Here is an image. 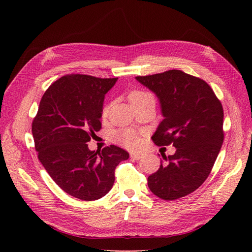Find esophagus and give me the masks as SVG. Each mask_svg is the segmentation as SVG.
I'll list each match as a JSON object with an SVG mask.
<instances>
[{
    "label": "esophagus",
    "mask_w": 252,
    "mask_h": 252,
    "mask_svg": "<svg viewBox=\"0 0 252 252\" xmlns=\"http://www.w3.org/2000/svg\"><path fill=\"white\" fill-rule=\"evenodd\" d=\"M130 157L134 159H141L143 158V155L141 154H138V152H131L130 154Z\"/></svg>",
    "instance_id": "esophagus-1"
}]
</instances>
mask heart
<instances>
[{
	"label": "heart",
	"mask_w": 252,
	"mask_h": 252,
	"mask_svg": "<svg viewBox=\"0 0 252 252\" xmlns=\"http://www.w3.org/2000/svg\"><path fill=\"white\" fill-rule=\"evenodd\" d=\"M149 97H154V96H152V94L150 93H148V91L134 89V90H131L130 93L128 94V100H129V102H130L131 105L146 100V98H149ZM109 109H110V105H106L103 108V111H102L103 118L107 117ZM117 139L122 145H124V146H126L128 148H133L139 143L138 138H136V134L131 130L119 131L118 135H117Z\"/></svg>",
	"instance_id": "heart-1"
}]
</instances>
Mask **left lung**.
I'll return each instance as SVG.
<instances>
[{
	"label": "left lung",
	"mask_w": 252,
	"mask_h": 252,
	"mask_svg": "<svg viewBox=\"0 0 252 252\" xmlns=\"http://www.w3.org/2000/svg\"><path fill=\"white\" fill-rule=\"evenodd\" d=\"M159 98L164 120L152 141L173 145L172 156L147 182L151 192L172 201L193 192L208 178L224 141L222 103L204 80L182 70L135 77Z\"/></svg>",
	"instance_id": "obj_1"
}]
</instances>
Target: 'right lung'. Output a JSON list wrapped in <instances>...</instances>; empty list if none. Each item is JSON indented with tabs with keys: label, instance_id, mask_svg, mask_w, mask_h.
<instances>
[{
	"label": "right lung",
	"instance_id": "1",
	"mask_svg": "<svg viewBox=\"0 0 252 252\" xmlns=\"http://www.w3.org/2000/svg\"><path fill=\"white\" fill-rule=\"evenodd\" d=\"M118 78L66 74L43 94L32 125L37 158L56 184L69 195L95 201L114 183V170L129 154L116 145L91 151L88 142L102 128L105 94Z\"/></svg>",
	"mask_w": 252,
	"mask_h": 252
}]
</instances>
